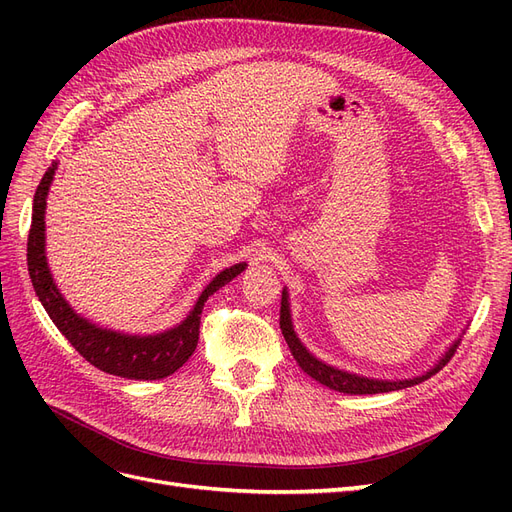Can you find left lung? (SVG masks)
<instances>
[{
	"instance_id": "8db88e82",
	"label": "left lung",
	"mask_w": 512,
	"mask_h": 512,
	"mask_svg": "<svg viewBox=\"0 0 512 512\" xmlns=\"http://www.w3.org/2000/svg\"><path fill=\"white\" fill-rule=\"evenodd\" d=\"M280 329L282 335L286 339V344L294 356V361L299 363V367L305 371L307 376H312L316 382L329 386L333 391L339 393H348V395H376V393H389V391H399V389H408V386H414L418 382H425L427 378H431L433 374H438V371L451 361V356L455 354L457 346H459V339L448 346V350L440 356V361L433 365L431 369H427L425 374L421 376H414V378H406V380H378V378H367L361 374H352V371L346 369H337L329 363H324L316 356L309 352L303 344L301 339L294 333L292 327V316H290V303H288V290H282V309H280Z\"/></svg>"
}]
</instances>
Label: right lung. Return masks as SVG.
<instances>
[{"instance_id":"1","label":"right lung","mask_w":512,"mask_h":512,"mask_svg":"<svg viewBox=\"0 0 512 512\" xmlns=\"http://www.w3.org/2000/svg\"><path fill=\"white\" fill-rule=\"evenodd\" d=\"M57 162L46 170L36 196H34V213L32 228L27 239V269L36 297L40 299L46 314L55 322V327L66 335L68 342L76 348L85 361L94 367L106 371V374L121 376L128 380H162L190 359L198 344V327L200 314L213 292H218L230 280L245 271L247 262H237L224 271H220L200 292L190 314L185 316L177 327L166 329L153 335H132L113 329H104L100 324L76 314L72 305L59 292L49 262H46V237H44V213H46V196L55 177Z\"/></svg>"}]
</instances>
